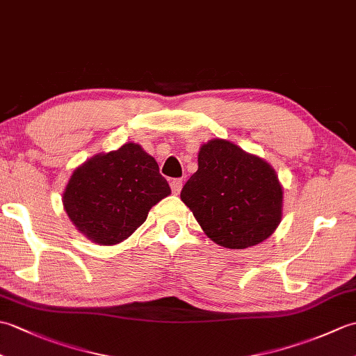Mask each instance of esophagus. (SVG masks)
<instances>
[{
	"instance_id": "34e87169",
	"label": "esophagus",
	"mask_w": 356,
	"mask_h": 356,
	"mask_svg": "<svg viewBox=\"0 0 356 356\" xmlns=\"http://www.w3.org/2000/svg\"><path fill=\"white\" fill-rule=\"evenodd\" d=\"M182 188H184V180L182 179H174V180H171V190H172V193L174 194H180V191H182Z\"/></svg>"
}]
</instances>
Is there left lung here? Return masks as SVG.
<instances>
[{"label":"left lung","mask_w":356,"mask_h":356,"mask_svg":"<svg viewBox=\"0 0 356 356\" xmlns=\"http://www.w3.org/2000/svg\"><path fill=\"white\" fill-rule=\"evenodd\" d=\"M197 162L180 199L214 243L246 249L274 234L283 217V186L270 163L226 139L203 143Z\"/></svg>","instance_id":"8db88e82"}]
</instances>
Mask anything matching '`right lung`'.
<instances>
[{
    "label": "right lung",
    "instance_id": "right-lung-1",
    "mask_svg": "<svg viewBox=\"0 0 356 356\" xmlns=\"http://www.w3.org/2000/svg\"><path fill=\"white\" fill-rule=\"evenodd\" d=\"M171 194L159 165L139 143L99 153L69 179L63 205L76 229L96 245L115 246L147 220L149 209Z\"/></svg>",
    "mask_w": 356,
    "mask_h": 356
}]
</instances>
